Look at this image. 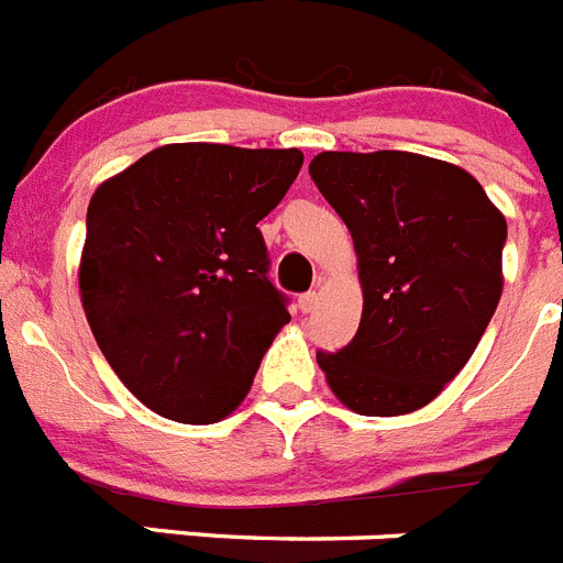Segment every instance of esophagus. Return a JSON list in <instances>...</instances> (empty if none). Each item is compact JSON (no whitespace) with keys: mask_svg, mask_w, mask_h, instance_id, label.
<instances>
[{"mask_svg":"<svg viewBox=\"0 0 563 563\" xmlns=\"http://www.w3.org/2000/svg\"><path fill=\"white\" fill-rule=\"evenodd\" d=\"M318 305L316 292H305V296H298V310L301 312H312Z\"/></svg>","mask_w":563,"mask_h":563,"instance_id":"1","label":"esophagus"}]
</instances>
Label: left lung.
I'll use <instances>...</instances> for the list:
<instances>
[{
	"label": "left lung",
	"instance_id": "8db88e82",
	"mask_svg": "<svg viewBox=\"0 0 563 563\" xmlns=\"http://www.w3.org/2000/svg\"><path fill=\"white\" fill-rule=\"evenodd\" d=\"M310 177L350 228L363 290L355 338L318 366L357 415L429 406L499 305L505 217L465 168L426 154L321 152Z\"/></svg>",
	"mask_w": 563,
	"mask_h": 563
}]
</instances>
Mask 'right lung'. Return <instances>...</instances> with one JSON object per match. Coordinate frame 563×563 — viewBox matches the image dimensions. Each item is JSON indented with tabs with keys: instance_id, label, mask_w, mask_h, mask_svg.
I'll return each instance as SVG.
<instances>
[{
	"instance_id": "obj_1",
	"label": "right lung",
	"mask_w": 563,
	"mask_h": 563,
	"mask_svg": "<svg viewBox=\"0 0 563 563\" xmlns=\"http://www.w3.org/2000/svg\"><path fill=\"white\" fill-rule=\"evenodd\" d=\"M301 163L298 148L168 143L92 194L84 312L114 375L161 417L231 415L290 321L256 225Z\"/></svg>"
}]
</instances>
